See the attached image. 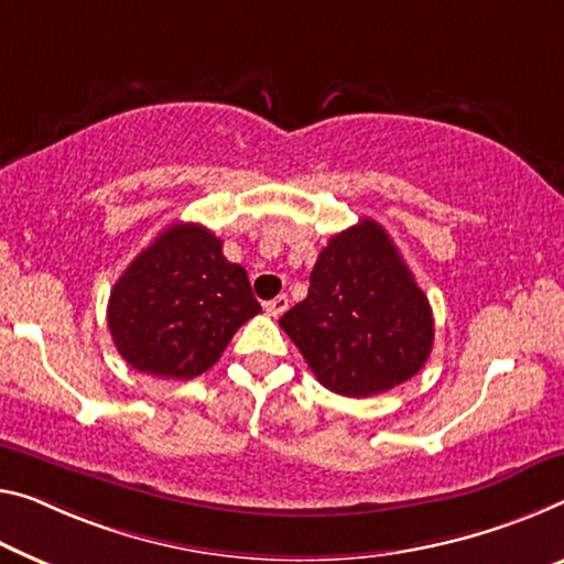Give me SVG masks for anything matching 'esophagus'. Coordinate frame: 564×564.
I'll use <instances>...</instances> for the list:
<instances>
[{"label": "esophagus", "mask_w": 564, "mask_h": 564, "mask_svg": "<svg viewBox=\"0 0 564 564\" xmlns=\"http://www.w3.org/2000/svg\"><path fill=\"white\" fill-rule=\"evenodd\" d=\"M290 307V297L288 294H276L274 300H270V302H264V310H267V315H272V317H280L284 310Z\"/></svg>", "instance_id": "obj_1"}]
</instances>
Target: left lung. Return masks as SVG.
I'll use <instances>...</instances> for the list:
<instances>
[{
  "label": "left lung",
  "instance_id": "1",
  "mask_svg": "<svg viewBox=\"0 0 564 564\" xmlns=\"http://www.w3.org/2000/svg\"><path fill=\"white\" fill-rule=\"evenodd\" d=\"M280 327L327 391L368 398L405 383L429 360V297L372 219L327 241L310 274L307 297Z\"/></svg>",
  "mask_w": 564,
  "mask_h": 564
}]
</instances>
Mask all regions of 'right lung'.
Instances as JSON below:
<instances>
[{"label":"right lung","instance_id":"add662e5","mask_svg":"<svg viewBox=\"0 0 564 564\" xmlns=\"http://www.w3.org/2000/svg\"><path fill=\"white\" fill-rule=\"evenodd\" d=\"M259 312L247 270L227 262L221 239L202 224H171L120 274L108 327L131 368L188 380L209 370Z\"/></svg>","mask_w":564,"mask_h":564}]
</instances>
